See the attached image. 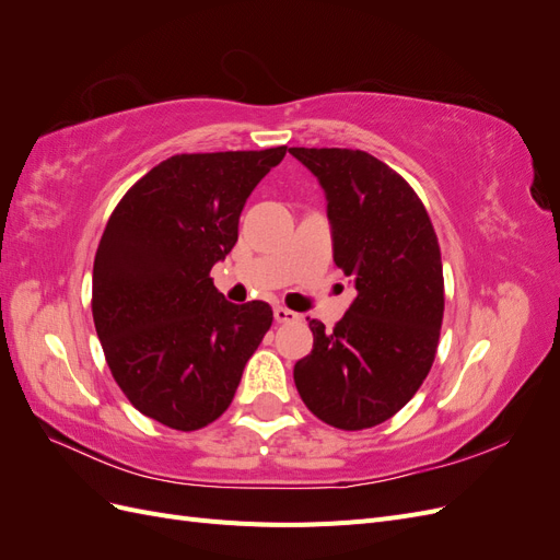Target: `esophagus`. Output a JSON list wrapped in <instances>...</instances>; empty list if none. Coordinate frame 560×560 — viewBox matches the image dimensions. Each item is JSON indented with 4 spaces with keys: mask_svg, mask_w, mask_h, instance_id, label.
Returning a JSON list of instances; mask_svg holds the SVG:
<instances>
[{
    "mask_svg": "<svg viewBox=\"0 0 560 560\" xmlns=\"http://www.w3.org/2000/svg\"><path fill=\"white\" fill-rule=\"evenodd\" d=\"M273 315H276V322H299V319H301L299 313H294V311H290V308H282V306H278V308L273 311Z\"/></svg>",
    "mask_w": 560,
    "mask_h": 560,
    "instance_id": "esophagus-1",
    "label": "esophagus"
}]
</instances>
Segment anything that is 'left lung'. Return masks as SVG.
<instances>
[{
  "mask_svg": "<svg viewBox=\"0 0 560 560\" xmlns=\"http://www.w3.org/2000/svg\"><path fill=\"white\" fill-rule=\"evenodd\" d=\"M290 154L327 198L334 261L358 296L334 331L311 319L313 350L294 366L303 404L327 425H381L430 374L444 317L436 233L416 191L393 167L360 149Z\"/></svg>",
  "mask_w": 560,
  "mask_h": 560,
  "instance_id": "1",
  "label": "left lung"
}]
</instances>
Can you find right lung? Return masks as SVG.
Instances as JSON below:
<instances>
[{
    "instance_id": "right-lung-1",
    "label": "right lung",
    "mask_w": 560,
    "mask_h": 560,
    "mask_svg": "<svg viewBox=\"0 0 560 560\" xmlns=\"http://www.w3.org/2000/svg\"><path fill=\"white\" fill-rule=\"evenodd\" d=\"M287 154H177L132 184L93 264V319L112 376L140 413L191 432L222 416L273 322L231 303L210 270L238 241L249 194Z\"/></svg>"
}]
</instances>
